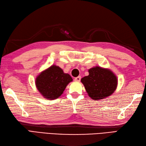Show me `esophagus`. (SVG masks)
Wrapping results in <instances>:
<instances>
[{
	"instance_id": "obj_1",
	"label": "esophagus",
	"mask_w": 146,
	"mask_h": 146,
	"mask_svg": "<svg viewBox=\"0 0 146 146\" xmlns=\"http://www.w3.org/2000/svg\"><path fill=\"white\" fill-rule=\"evenodd\" d=\"M80 80H81V76H77L76 78H75V81L76 82H80Z\"/></svg>"
}]
</instances>
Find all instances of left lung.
<instances>
[{
	"instance_id": "1",
	"label": "left lung",
	"mask_w": 146,
	"mask_h": 146,
	"mask_svg": "<svg viewBox=\"0 0 146 146\" xmlns=\"http://www.w3.org/2000/svg\"><path fill=\"white\" fill-rule=\"evenodd\" d=\"M89 75L82 78L90 97L101 100L111 95L117 86L116 76L108 69L96 66L88 70Z\"/></svg>"
}]
</instances>
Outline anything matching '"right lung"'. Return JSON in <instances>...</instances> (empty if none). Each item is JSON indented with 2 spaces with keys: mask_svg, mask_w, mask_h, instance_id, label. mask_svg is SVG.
Returning <instances> with one entry per match:
<instances>
[{
  "mask_svg": "<svg viewBox=\"0 0 146 146\" xmlns=\"http://www.w3.org/2000/svg\"><path fill=\"white\" fill-rule=\"evenodd\" d=\"M73 79L61 68L52 65L40 74L36 79V85L43 97L54 100L60 97L67 85Z\"/></svg>",
  "mask_w": 146,
  "mask_h": 146,
  "instance_id": "add662e5",
  "label": "right lung"
}]
</instances>
